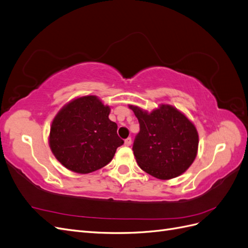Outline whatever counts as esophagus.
Instances as JSON below:
<instances>
[{"label": "esophagus", "mask_w": 248, "mask_h": 248, "mask_svg": "<svg viewBox=\"0 0 248 248\" xmlns=\"http://www.w3.org/2000/svg\"><path fill=\"white\" fill-rule=\"evenodd\" d=\"M131 141H132L131 138H127L125 140V141H124V144H125V146H130L131 145Z\"/></svg>", "instance_id": "esophagus-1"}]
</instances>
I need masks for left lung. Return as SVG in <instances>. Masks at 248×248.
Listing matches in <instances>:
<instances>
[{
	"label": "left lung",
	"mask_w": 248,
	"mask_h": 248,
	"mask_svg": "<svg viewBox=\"0 0 248 248\" xmlns=\"http://www.w3.org/2000/svg\"><path fill=\"white\" fill-rule=\"evenodd\" d=\"M138 118L140 132L133 154L140 168L157 179L176 178L196 159L199 134L190 120L169 104L148 112L129 106Z\"/></svg>",
	"instance_id": "obj_1"
}]
</instances>
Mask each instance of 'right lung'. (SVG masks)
<instances>
[{
  "label": "right lung",
  "instance_id": "add662e5",
  "mask_svg": "<svg viewBox=\"0 0 248 248\" xmlns=\"http://www.w3.org/2000/svg\"><path fill=\"white\" fill-rule=\"evenodd\" d=\"M109 112V107L94 95L79 97L60 109L49 132V147L58 161L78 174L107 166L124 144Z\"/></svg>",
  "mask_w": 248,
  "mask_h": 248
}]
</instances>
